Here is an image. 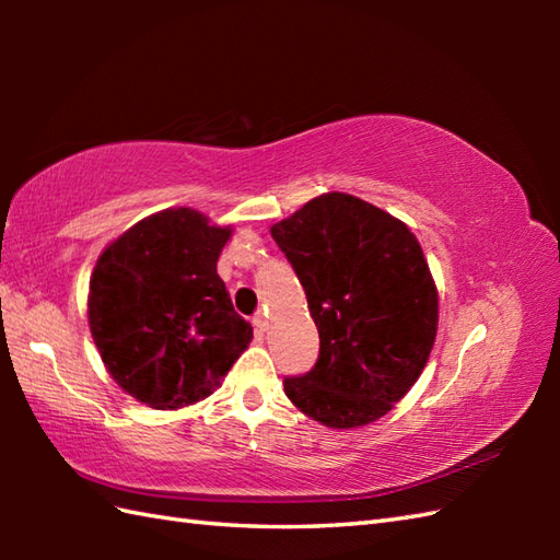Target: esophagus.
Segmentation results:
<instances>
[{
    "label": "esophagus",
    "mask_w": 560,
    "mask_h": 560,
    "mask_svg": "<svg viewBox=\"0 0 560 560\" xmlns=\"http://www.w3.org/2000/svg\"><path fill=\"white\" fill-rule=\"evenodd\" d=\"M253 325H255V329L261 335V331L267 329V315H265V313H257V315L253 317Z\"/></svg>",
    "instance_id": "1"
}]
</instances>
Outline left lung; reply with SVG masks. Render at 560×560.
<instances>
[{
    "label": "left lung",
    "mask_w": 560,
    "mask_h": 560,
    "mask_svg": "<svg viewBox=\"0 0 560 560\" xmlns=\"http://www.w3.org/2000/svg\"><path fill=\"white\" fill-rule=\"evenodd\" d=\"M319 331L311 373L283 380L293 407L335 431L383 419L423 373L438 335V287L409 225L327 192L271 225Z\"/></svg>",
    "instance_id": "8db88e82"
}]
</instances>
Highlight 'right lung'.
I'll list each match as a JSON object with an SVG mask.
<instances>
[{"mask_svg":"<svg viewBox=\"0 0 560 560\" xmlns=\"http://www.w3.org/2000/svg\"><path fill=\"white\" fill-rule=\"evenodd\" d=\"M231 225L171 207L103 249L89 283V327L105 371L151 409L207 399L253 341L217 271Z\"/></svg>","mask_w":560,"mask_h":560,"instance_id":"add662e5","label":"right lung"}]
</instances>
